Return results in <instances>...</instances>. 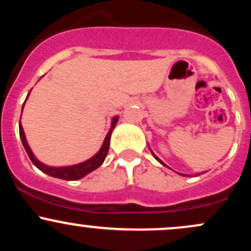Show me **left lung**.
<instances>
[{
    "label": "left lung",
    "mask_w": 251,
    "mask_h": 251,
    "mask_svg": "<svg viewBox=\"0 0 251 251\" xmlns=\"http://www.w3.org/2000/svg\"><path fill=\"white\" fill-rule=\"evenodd\" d=\"M151 152H152V151H151ZM152 154H153V157L155 158V159H157V160H158V162H159L160 164H163V165H164V166H166V165H165V164H164V163L162 162V160H160V159H159V158H158V157H157V155H155V154L153 153V152H152ZM184 176H186V175H184Z\"/></svg>",
    "instance_id": "left-lung-1"
}]
</instances>
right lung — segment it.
<instances>
[{
	"label": "right lung",
	"mask_w": 251,
	"mask_h": 251,
	"mask_svg": "<svg viewBox=\"0 0 251 251\" xmlns=\"http://www.w3.org/2000/svg\"><path fill=\"white\" fill-rule=\"evenodd\" d=\"M28 96H29V93H28ZM117 123H118V117H114L113 119H112L111 129H109L107 135H106L105 140H103L101 149L99 150V152H98L96 155H93L91 159L86 160V162L83 163L76 164V165H72V166H63V168H51V166H47L45 165V164H42L41 162H39V160L35 158V155L33 154V152H31L29 145L27 144V139H25V135L24 132V127H22L21 125V122L19 124V128H20V137H21L22 144H24L25 152H27L28 157L30 158L31 163H33L37 169L41 170V171L45 172V174L51 176V177L60 178V179H65V180H76V179H80V178L85 177V176L88 175L89 172L94 171V170L99 168V166L103 163V160H105L109 149V140H111L112 131H113V128L116 127Z\"/></svg>",
	"instance_id": "obj_1"
}]
</instances>
